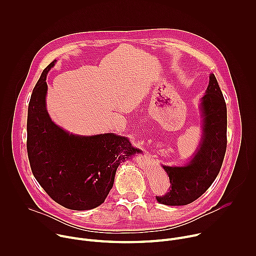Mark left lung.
Returning a JSON list of instances; mask_svg holds the SVG:
<instances>
[{"label":"left lung","mask_w":256,"mask_h":256,"mask_svg":"<svg viewBox=\"0 0 256 256\" xmlns=\"http://www.w3.org/2000/svg\"><path fill=\"white\" fill-rule=\"evenodd\" d=\"M204 132L200 149L190 164L184 167L163 166L169 176L170 188L156 196L167 206L188 204L212 186L220 172L227 149V107L214 74L202 98Z\"/></svg>","instance_id":"obj_1"}]
</instances>
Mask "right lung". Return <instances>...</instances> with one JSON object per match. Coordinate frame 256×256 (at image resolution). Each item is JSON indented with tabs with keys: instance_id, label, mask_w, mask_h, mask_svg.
<instances>
[{
	"instance_id": "1",
	"label": "right lung",
	"mask_w": 256,
	"mask_h": 256,
	"mask_svg": "<svg viewBox=\"0 0 256 256\" xmlns=\"http://www.w3.org/2000/svg\"><path fill=\"white\" fill-rule=\"evenodd\" d=\"M54 62L44 70L29 101L26 146L31 171L56 202L70 210H92L112 188L118 165L140 150L124 136H74L52 122L46 80Z\"/></svg>"
}]
</instances>
